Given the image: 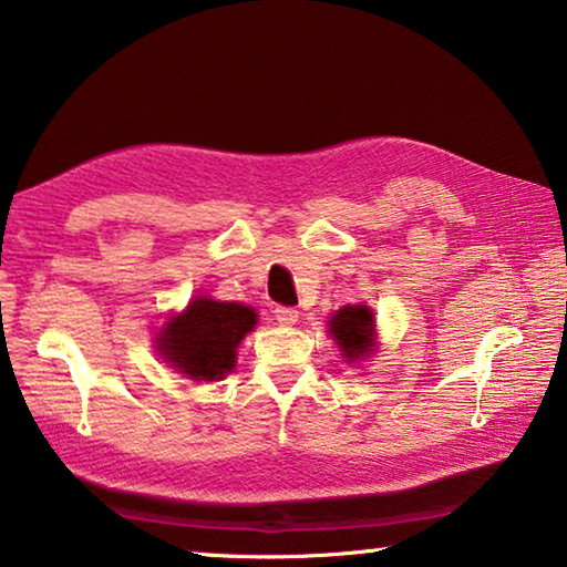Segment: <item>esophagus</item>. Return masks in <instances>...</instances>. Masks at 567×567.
I'll return each mask as SVG.
<instances>
[{"label":"esophagus","mask_w":567,"mask_h":567,"mask_svg":"<svg viewBox=\"0 0 567 567\" xmlns=\"http://www.w3.org/2000/svg\"><path fill=\"white\" fill-rule=\"evenodd\" d=\"M272 312H275V320L280 322V324H295V322H297V318H300V312H297L295 307H282V305H277Z\"/></svg>","instance_id":"esophagus-1"}]
</instances>
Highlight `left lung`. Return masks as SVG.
I'll list each match as a JSON object with an SVG mask.
<instances>
[{
    "label": "left lung",
    "instance_id": "1",
    "mask_svg": "<svg viewBox=\"0 0 567 567\" xmlns=\"http://www.w3.org/2000/svg\"><path fill=\"white\" fill-rule=\"evenodd\" d=\"M372 312L364 305H350L334 315L330 322L332 338L338 340L340 350L348 360H360L372 348Z\"/></svg>",
    "mask_w": 567,
    "mask_h": 567
}]
</instances>
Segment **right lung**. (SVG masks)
<instances>
[{"instance_id":"right-lung-1","label":"right lung","mask_w":567,"mask_h":567,"mask_svg":"<svg viewBox=\"0 0 567 567\" xmlns=\"http://www.w3.org/2000/svg\"><path fill=\"white\" fill-rule=\"evenodd\" d=\"M255 322V310L245 305L197 297L185 312L167 322L157 340L159 352L192 380L213 382L235 368L237 344Z\"/></svg>"}]
</instances>
